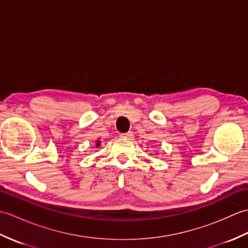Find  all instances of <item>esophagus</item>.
<instances>
[{
	"label": "esophagus",
	"instance_id": "1",
	"mask_svg": "<svg viewBox=\"0 0 248 248\" xmlns=\"http://www.w3.org/2000/svg\"><path fill=\"white\" fill-rule=\"evenodd\" d=\"M133 132H128V133H124V134H123V136L124 138H127V139H132L133 138Z\"/></svg>",
	"mask_w": 248,
	"mask_h": 248
}]
</instances>
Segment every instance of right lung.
I'll return each mask as SVG.
<instances>
[{"mask_svg":"<svg viewBox=\"0 0 248 248\" xmlns=\"http://www.w3.org/2000/svg\"><path fill=\"white\" fill-rule=\"evenodd\" d=\"M96 146H97V147L100 146V140H97V141H96Z\"/></svg>","mask_w":248,"mask_h":248,"instance_id":"right-lung-1","label":"right lung"}]
</instances>
